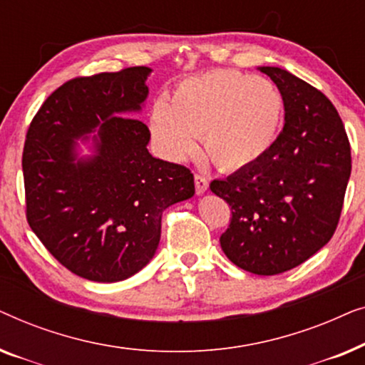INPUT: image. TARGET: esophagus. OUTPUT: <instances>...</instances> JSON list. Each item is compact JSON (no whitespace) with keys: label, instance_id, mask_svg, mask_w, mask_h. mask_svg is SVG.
<instances>
[{"label":"esophagus","instance_id":"esophagus-1","mask_svg":"<svg viewBox=\"0 0 365 365\" xmlns=\"http://www.w3.org/2000/svg\"><path fill=\"white\" fill-rule=\"evenodd\" d=\"M194 184H196V192L197 194H204L209 187L207 178H204L202 174H194Z\"/></svg>","mask_w":365,"mask_h":365}]
</instances>
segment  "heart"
I'll return each instance as SVG.
<instances>
[{
  "instance_id": "1",
  "label": "heart",
  "mask_w": 365,
  "mask_h": 365,
  "mask_svg": "<svg viewBox=\"0 0 365 365\" xmlns=\"http://www.w3.org/2000/svg\"><path fill=\"white\" fill-rule=\"evenodd\" d=\"M286 101L267 78L236 69H214L182 79L168 103L154 104L149 129L159 151L182 161L197 151L224 171L246 169L266 156L276 143Z\"/></svg>"
}]
</instances>
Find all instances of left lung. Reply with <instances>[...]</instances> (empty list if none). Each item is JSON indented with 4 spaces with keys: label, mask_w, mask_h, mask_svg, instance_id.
<instances>
[{
    "label": "left lung",
    "mask_w": 365,
    "mask_h": 365,
    "mask_svg": "<svg viewBox=\"0 0 365 365\" xmlns=\"http://www.w3.org/2000/svg\"><path fill=\"white\" fill-rule=\"evenodd\" d=\"M281 89L286 123L261 161L211 191L231 206L221 247L257 276H276L307 261L336 232L351 178V144L327 96L286 69L261 66Z\"/></svg>",
    "instance_id": "left-lung-1"
}]
</instances>
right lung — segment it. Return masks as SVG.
Wrapping results in <instances>:
<instances>
[{
  "label": "right lung",
  "mask_w": 365,
  "mask_h": 365,
  "mask_svg": "<svg viewBox=\"0 0 365 365\" xmlns=\"http://www.w3.org/2000/svg\"><path fill=\"white\" fill-rule=\"evenodd\" d=\"M149 73L133 66L69 79L28 128V224L59 264L88 281L141 271L158 249L164 209L194 194L192 173L153 158L148 126L128 116L146 101ZM98 125L97 154L78 160L73 139Z\"/></svg>",
  "instance_id": "obj_1"
}]
</instances>
